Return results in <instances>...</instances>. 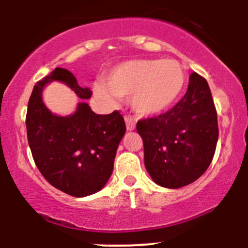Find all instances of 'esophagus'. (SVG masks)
I'll return each instance as SVG.
<instances>
[{
    "label": "esophagus",
    "instance_id": "esophagus-1",
    "mask_svg": "<svg viewBox=\"0 0 248 248\" xmlns=\"http://www.w3.org/2000/svg\"><path fill=\"white\" fill-rule=\"evenodd\" d=\"M125 124H126V129L129 130V131H131V130H134L135 126H136V121H135L134 117L125 116Z\"/></svg>",
    "mask_w": 248,
    "mask_h": 248
}]
</instances>
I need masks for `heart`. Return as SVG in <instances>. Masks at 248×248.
Segmentation results:
<instances>
[{
	"label": "heart",
	"instance_id": "heart-1",
	"mask_svg": "<svg viewBox=\"0 0 248 248\" xmlns=\"http://www.w3.org/2000/svg\"><path fill=\"white\" fill-rule=\"evenodd\" d=\"M104 85H95L100 99L114 102L131 97V106L141 116H154L168 109L185 89L186 72L177 60H131L112 68Z\"/></svg>",
	"mask_w": 248,
	"mask_h": 248
}]
</instances>
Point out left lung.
<instances>
[{
	"label": "left lung",
	"instance_id": "left-lung-1",
	"mask_svg": "<svg viewBox=\"0 0 248 248\" xmlns=\"http://www.w3.org/2000/svg\"><path fill=\"white\" fill-rule=\"evenodd\" d=\"M144 166L156 185L185 187L212 161L218 140L217 111L206 79L193 72L185 96L171 109L137 122Z\"/></svg>",
	"mask_w": 248,
	"mask_h": 248
}]
</instances>
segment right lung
Segmentation results:
<instances>
[{"instance_id": "add662e5", "label": "right lung", "mask_w": 248, "mask_h": 248, "mask_svg": "<svg viewBox=\"0 0 248 248\" xmlns=\"http://www.w3.org/2000/svg\"><path fill=\"white\" fill-rule=\"evenodd\" d=\"M51 80L66 83L80 99L92 97V92L79 87L65 68L56 67L36 83L26 113L32 158L56 189L77 198L94 194L112 175L117 148L126 130L124 118L118 111L94 113L85 102L78 104L72 116H55L42 101L43 87Z\"/></svg>"}]
</instances>
